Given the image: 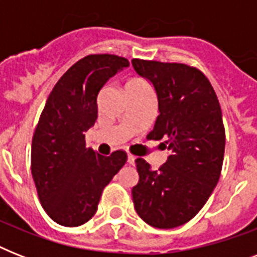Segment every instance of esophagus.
I'll return each mask as SVG.
<instances>
[{
  "mask_svg": "<svg viewBox=\"0 0 257 257\" xmlns=\"http://www.w3.org/2000/svg\"><path fill=\"white\" fill-rule=\"evenodd\" d=\"M135 161H136V157L133 156V155H131V153H128V163H129V164H135Z\"/></svg>",
  "mask_w": 257,
  "mask_h": 257,
  "instance_id": "34e87169",
  "label": "esophagus"
}]
</instances>
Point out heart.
I'll return each instance as SVG.
<instances>
[{
  "label": "heart",
  "instance_id": "heart-1",
  "mask_svg": "<svg viewBox=\"0 0 257 257\" xmlns=\"http://www.w3.org/2000/svg\"><path fill=\"white\" fill-rule=\"evenodd\" d=\"M144 86H148V84L144 81V80H141V78H133L131 81L126 84V92L129 90H136V89L144 88Z\"/></svg>",
  "mask_w": 257,
  "mask_h": 257
}]
</instances>
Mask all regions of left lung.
Listing matches in <instances>:
<instances>
[{
  "mask_svg": "<svg viewBox=\"0 0 257 257\" xmlns=\"http://www.w3.org/2000/svg\"><path fill=\"white\" fill-rule=\"evenodd\" d=\"M132 65L157 94L160 114L148 137L164 140L169 151L157 171L136 160L135 209L155 228L180 227L197 215L219 181L225 148L221 108L209 80L193 66L137 58Z\"/></svg>",
  "mask_w": 257,
  "mask_h": 257,
  "instance_id": "1",
  "label": "left lung"
}]
</instances>
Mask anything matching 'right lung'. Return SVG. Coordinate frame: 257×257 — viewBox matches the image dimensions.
<instances>
[{
  "label": "right lung",
  "mask_w": 257,
  "mask_h": 257,
  "mask_svg": "<svg viewBox=\"0 0 257 257\" xmlns=\"http://www.w3.org/2000/svg\"><path fill=\"white\" fill-rule=\"evenodd\" d=\"M129 61L114 54H90L66 70L46 100L32 140V176L49 217L64 227L92 219L101 193L126 163V153L101 156L85 147L97 120L101 88Z\"/></svg>",
  "instance_id": "1"
}]
</instances>
